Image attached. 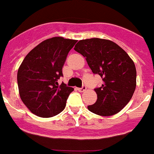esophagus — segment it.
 <instances>
[{"instance_id": "esophagus-1", "label": "esophagus", "mask_w": 154, "mask_h": 154, "mask_svg": "<svg viewBox=\"0 0 154 154\" xmlns=\"http://www.w3.org/2000/svg\"><path fill=\"white\" fill-rule=\"evenodd\" d=\"M86 89H87V88H86L85 86H83L82 88H78V90L79 91V92H85V91H86Z\"/></svg>"}]
</instances>
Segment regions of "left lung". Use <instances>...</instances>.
<instances>
[{"label":"left lung","instance_id":"1","mask_svg":"<svg viewBox=\"0 0 154 154\" xmlns=\"http://www.w3.org/2000/svg\"><path fill=\"white\" fill-rule=\"evenodd\" d=\"M74 49L86 58L93 73L103 78L102 86L94 89L97 101L88 106V109L103 116L121 112L130 102L136 87L133 60L120 46L107 39H83Z\"/></svg>","mask_w":154,"mask_h":154}]
</instances>
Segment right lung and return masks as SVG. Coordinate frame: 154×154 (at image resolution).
I'll return each mask as SVG.
<instances>
[{"label":"right lung","mask_w":154,"mask_h":154,"mask_svg":"<svg viewBox=\"0 0 154 154\" xmlns=\"http://www.w3.org/2000/svg\"><path fill=\"white\" fill-rule=\"evenodd\" d=\"M76 40L54 37L46 39L28 53L19 67V94L30 112L40 117H52L66 107L74 90L65 84L59 85L62 66Z\"/></svg>","instance_id":"1"}]
</instances>
